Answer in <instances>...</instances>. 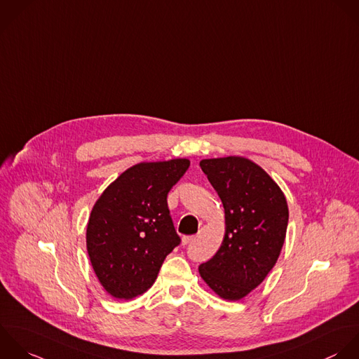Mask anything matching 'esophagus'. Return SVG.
Wrapping results in <instances>:
<instances>
[{
  "label": "esophagus",
  "instance_id": "esophagus-1",
  "mask_svg": "<svg viewBox=\"0 0 359 359\" xmlns=\"http://www.w3.org/2000/svg\"><path fill=\"white\" fill-rule=\"evenodd\" d=\"M194 239H196V236H183V238H182V245L186 246V245L191 243Z\"/></svg>",
  "mask_w": 359,
  "mask_h": 359
}]
</instances>
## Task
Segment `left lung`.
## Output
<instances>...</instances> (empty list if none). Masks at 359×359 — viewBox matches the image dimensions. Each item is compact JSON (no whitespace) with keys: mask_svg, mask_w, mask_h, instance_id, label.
Here are the masks:
<instances>
[{"mask_svg":"<svg viewBox=\"0 0 359 359\" xmlns=\"http://www.w3.org/2000/svg\"><path fill=\"white\" fill-rule=\"evenodd\" d=\"M225 210V235L215 256L198 267L225 301H241L276 266L288 226L287 198L274 179L245 156L200 161Z\"/></svg>","mask_w":359,"mask_h":359,"instance_id":"1","label":"left lung"}]
</instances>
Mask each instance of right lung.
Wrapping results in <instances>:
<instances>
[{"instance_id":"add662e5","label":"right lung","mask_w":359,"mask_h":359,"mask_svg":"<svg viewBox=\"0 0 359 359\" xmlns=\"http://www.w3.org/2000/svg\"><path fill=\"white\" fill-rule=\"evenodd\" d=\"M189 166L186 158L140 162L96 200L86 225V250L110 297L128 301L148 291L165 257L180 243L166 197Z\"/></svg>"}]
</instances>
